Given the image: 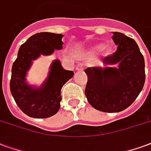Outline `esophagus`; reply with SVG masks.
Listing matches in <instances>:
<instances>
[{"label": "esophagus", "instance_id": "esophagus-1", "mask_svg": "<svg viewBox=\"0 0 151 151\" xmlns=\"http://www.w3.org/2000/svg\"><path fill=\"white\" fill-rule=\"evenodd\" d=\"M76 70L78 71H82V70H83V67H82V66H80V65H78V66H76Z\"/></svg>", "mask_w": 151, "mask_h": 151}]
</instances>
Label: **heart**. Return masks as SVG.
<instances>
[{
  "instance_id": "heart-1",
  "label": "heart",
  "mask_w": 151,
  "mask_h": 151,
  "mask_svg": "<svg viewBox=\"0 0 151 151\" xmlns=\"http://www.w3.org/2000/svg\"><path fill=\"white\" fill-rule=\"evenodd\" d=\"M101 50V55L103 57H108L112 54V48L108 45L103 46L102 44H97L95 45L94 47H92L90 50H89V55H96V53L99 52Z\"/></svg>"
}]
</instances>
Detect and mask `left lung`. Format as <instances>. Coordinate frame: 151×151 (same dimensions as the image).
<instances>
[{
	"label": "left lung",
	"mask_w": 151,
	"mask_h": 151,
	"mask_svg": "<svg viewBox=\"0 0 151 151\" xmlns=\"http://www.w3.org/2000/svg\"><path fill=\"white\" fill-rule=\"evenodd\" d=\"M116 52L103 59L104 67L85 69V96L92 107L118 113L130 106L145 83V61L136 42L120 32L112 36Z\"/></svg>",
	"instance_id": "obj_1"
}]
</instances>
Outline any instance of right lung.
Here are the masks:
<instances>
[{
	"label": "right lung",
	"mask_w": 151,
	"mask_h": 151,
	"mask_svg": "<svg viewBox=\"0 0 151 151\" xmlns=\"http://www.w3.org/2000/svg\"><path fill=\"white\" fill-rule=\"evenodd\" d=\"M61 34L42 32L32 35L19 48L17 58L12 67L10 91L17 106L30 117L47 118L59 110L62 87L74 72L63 69L59 59L54 60L48 76L40 86L26 81L27 72L33 61L41 55H50L63 48Z\"/></svg>",
	"instance_id": "add662e5"
}]
</instances>
